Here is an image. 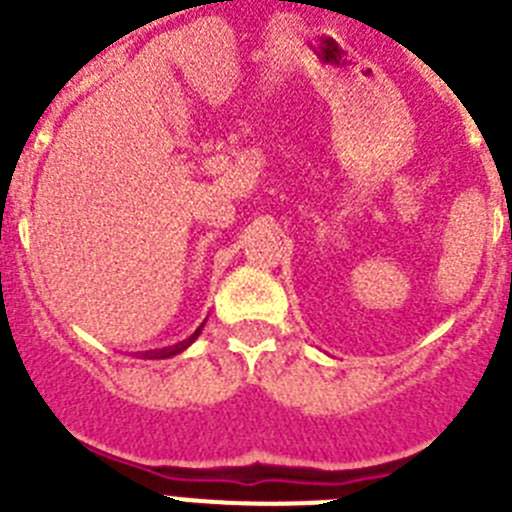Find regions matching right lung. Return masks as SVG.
<instances>
[{
	"label": "right lung",
	"instance_id": "obj_1",
	"mask_svg": "<svg viewBox=\"0 0 512 512\" xmlns=\"http://www.w3.org/2000/svg\"><path fill=\"white\" fill-rule=\"evenodd\" d=\"M200 330H202V325L197 330H194V336L192 338H187V341H182V343H176V346H171V348H164V351H151V354H146L148 359H169V356H176V354H182L184 348L189 346V343L194 341V338L200 336Z\"/></svg>",
	"mask_w": 512,
	"mask_h": 512
}]
</instances>
